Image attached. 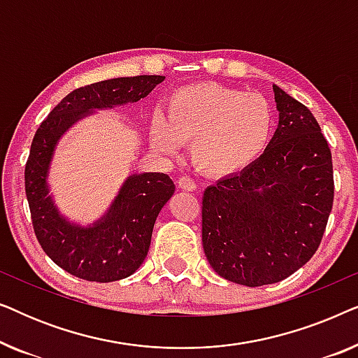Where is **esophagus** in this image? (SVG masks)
I'll list each match as a JSON object with an SVG mask.
<instances>
[{
  "label": "esophagus",
  "mask_w": 358,
  "mask_h": 358,
  "mask_svg": "<svg viewBox=\"0 0 358 358\" xmlns=\"http://www.w3.org/2000/svg\"><path fill=\"white\" fill-rule=\"evenodd\" d=\"M178 185H179V189L187 190V192H194V190L197 189V184H195L194 179H190L189 176H182V178H179Z\"/></svg>",
  "instance_id": "obj_1"
}]
</instances>
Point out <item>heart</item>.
I'll return each instance as SVG.
<instances>
[{
    "label": "heart",
    "instance_id": "1",
    "mask_svg": "<svg viewBox=\"0 0 358 358\" xmlns=\"http://www.w3.org/2000/svg\"><path fill=\"white\" fill-rule=\"evenodd\" d=\"M275 114L266 97L217 83H197L171 96L168 115L155 114L151 141L174 155L192 141L195 168L212 178L248 169L271 143Z\"/></svg>",
    "mask_w": 358,
    "mask_h": 358
}]
</instances>
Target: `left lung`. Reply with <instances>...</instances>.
<instances>
[{"mask_svg":"<svg viewBox=\"0 0 358 358\" xmlns=\"http://www.w3.org/2000/svg\"><path fill=\"white\" fill-rule=\"evenodd\" d=\"M278 125L267 150L239 174L205 189L202 243L220 277L277 283L320 246L334 200L331 150L315 115L272 86Z\"/></svg>","mask_w":358,"mask_h":358,"instance_id":"8db88e82","label":"left lung"}]
</instances>
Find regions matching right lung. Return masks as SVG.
Instances as JSON below:
<instances>
[{
  "instance_id": "right-lung-1",
  "label": "right lung",
  "mask_w": 358,
  "mask_h": 358,
  "mask_svg": "<svg viewBox=\"0 0 358 358\" xmlns=\"http://www.w3.org/2000/svg\"><path fill=\"white\" fill-rule=\"evenodd\" d=\"M163 81L164 76L141 75L80 87L63 97L34 136L26 164L34 231L47 256L83 280L115 282L138 271L148 254L156 218L176 187L168 174H131L101 218L90 224L73 222L60 212L48 184L58 141L96 110L134 104Z\"/></svg>"
}]
</instances>
